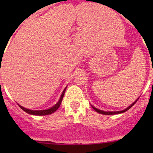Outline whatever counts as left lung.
Instances as JSON below:
<instances>
[{
	"label": "left lung",
	"mask_w": 153,
	"mask_h": 153,
	"mask_svg": "<svg viewBox=\"0 0 153 153\" xmlns=\"http://www.w3.org/2000/svg\"><path fill=\"white\" fill-rule=\"evenodd\" d=\"M138 98L137 100H135V101H134V102L132 103V104H131V105H129V106H128L127 108H126V109H124V110H121V111H115V112H106V111H103V110H101V109H97V108H95V106H93L92 105H91V106H92V107L93 108V109H95V110L97 112H98V113H100V114H103V115H116V114L123 113V112H126V111H127L128 109H130V108L132 107V106H133L134 104H135V103L137 102V101H138Z\"/></svg>",
	"instance_id": "1"
}]
</instances>
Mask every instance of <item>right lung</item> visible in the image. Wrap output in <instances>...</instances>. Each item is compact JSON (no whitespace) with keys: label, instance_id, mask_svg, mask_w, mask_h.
Masks as SVG:
<instances>
[{"label":"right lung","instance_id":"right-lung-1","mask_svg":"<svg viewBox=\"0 0 153 153\" xmlns=\"http://www.w3.org/2000/svg\"><path fill=\"white\" fill-rule=\"evenodd\" d=\"M66 89H67V86H66V88L64 89V90L63 91L62 94H61V98H60L59 101H58V103H57L56 104H55L53 106H52L51 108H49V109H44V110H32V109H27V108L24 107V106H21L20 104H18V106H20V107L21 108V109H23V110L24 111V112H26L28 114H30V115H50V114H52L53 112H55V111L57 110V109L59 108L60 105H61V102H62V100H63V98H64V93H65V91H66Z\"/></svg>","mask_w":153,"mask_h":153}]
</instances>
